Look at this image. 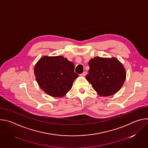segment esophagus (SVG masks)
<instances>
[{
	"label": "esophagus",
	"instance_id": "esophagus-1",
	"mask_svg": "<svg viewBox=\"0 0 148 148\" xmlns=\"http://www.w3.org/2000/svg\"><path fill=\"white\" fill-rule=\"evenodd\" d=\"M86 75H87V72H86V71H84V72H83V73L81 74V76L84 77V76H86Z\"/></svg>",
	"mask_w": 148,
	"mask_h": 148
}]
</instances>
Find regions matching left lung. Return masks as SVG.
Instances as JSON below:
<instances>
[{"label": "left lung", "mask_w": 148, "mask_h": 148, "mask_svg": "<svg viewBox=\"0 0 148 148\" xmlns=\"http://www.w3.org/2000/svg\"><path fill=\"white\" fill-rule=\"evenodd\" d=\"M88 65L90 70L86 78L99 95H112L121 88L126 73L116 58L95 57L89 61Z\"/></svg>", "instance_id": "8db88e82"}]
</instances>
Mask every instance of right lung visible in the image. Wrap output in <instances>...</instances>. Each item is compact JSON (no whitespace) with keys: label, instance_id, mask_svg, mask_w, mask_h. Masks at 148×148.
I'll return each instance as SVG.
<instances>
[{"label":"right lung","instance_id":"add662e5","mask_svg":"<svg viewBox=\"0 0 148 148\" xmlns=\"http://www.w3.org/2000/svg\"><path fill=\"white\" fill-rule=\"evenodd\" d=\"M74 64L62 56L42 57L36 64L34 73L39 87L53 97L64 96L72 88L78 75Z\"/></svg>","mask_w":148,"mask_h":148}]
</instances>
